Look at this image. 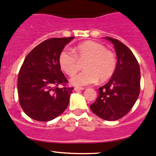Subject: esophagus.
I'll list each match as a JSON object with an SVG mask.
<instances>
[{"label": "esophagus", "instance_id": "34e87169", "mask_svg": "<svg viewBox=\"0 0 156 156\" xmlns=\"http://www.w3.org/2000/svg\"><path fill=\"white\" fill-rule=\"evenodd\" d=\"M83 90H84V88H83V87H75V91Z\"/></svg>", "mask_w": 156, "mask_h": 156}]
</instances>
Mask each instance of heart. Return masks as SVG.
I'll list each match as a JSON object with an SVG mask.
<instances>
[{"label": "heart", "mask_w": 156, "mask_h": 156, "mask_svg": "<svg viewBox=\"0 0 156 156\" xmlns=\"http://www.w3.org/2000/svg\"><path fill=\"white\" fill-rule=\"evenodd\" d=\"M73 53L64 49L59 56L60 68L69 76H73L79 70V63H83L85 71L71 79L75 86H86L108 81L117 66L115 55L99 42L87 41L73 48Z\"/></svg>", "instance_id": "1"}]
</instances>
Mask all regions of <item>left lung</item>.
I'll return each instance as SVG.
<instances>
[{
	"instance_id": "left-lung-1",
	"label": "left lung",
	"mask_w": 156,
	"mask_h": 156,
	"mask_svg": "<svg viewBox=\"0 0 156 156\" xmlns=\"http://www.w3.org/2000/svg\"><path fill=\"white\" fill-rule=\"evenodd\" d=\"M115 48L117 63L106 84L99 88V96L91 111L103 119L114 121L129 112L140 94V72L132 51L117 39L105 37Z\"/></svg>"
}]
</instances>
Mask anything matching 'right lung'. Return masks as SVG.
Wrapping results in <instances>:
<instances>
[{"instance_id":"1","label":"right lung","mask_w":156,"mask_h":156,"mask_svg":"<svg viewBox=\"0 0 156 156\" xmlns=\"http://www.w3.org/2000/svg\"><path fill=\"white\" fill-rule=\"evenodd\" d=\"M51 38L35 47L27 55L18 76L19 103L29 117L50 121L68 107L73 87L66 86V78L60 69L59 56L72 39ZM58 85H63L59 88Z\"/></svg>"}]
</instances>
